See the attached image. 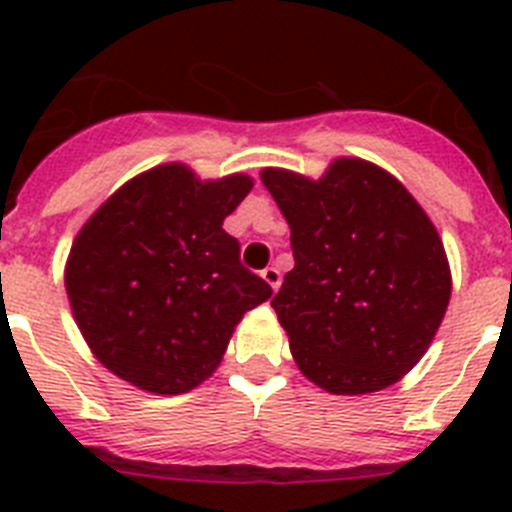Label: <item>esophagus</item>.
Here are the masks:
<instances>
[{
    "mask_svg": "<svg viewBox=\"0 0 512 512\" xmlns=\"http://www.w3.org/2000/svg\"><path fill=\"white\" fill-rule=\"evenodd\" d=\"M261 277H264V282L269 284V287L274 289V292H277L279 284H282V274H279L277 266H266V269L261 271Z\"/></svg>",
    "mask_w": 512,
    "mask_h": 512,
    "instance_id": "34e87169",
    "label": "esophagus"
}]
</instances>
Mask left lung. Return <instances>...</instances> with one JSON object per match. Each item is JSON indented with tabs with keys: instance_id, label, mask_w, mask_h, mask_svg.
Wrapping results in <instances>:
<instances>
[{
	"instance_id": "1",
	"label": "left lung",
	"mask_w": 512,
	"mask_h": 512,
	"mask_svg": "<svg viewBox=\"0 0 512 512\" xmlns=\"http://www.w3.org/2000/svg\"><path fill=\"white\" fill-rule=\"evenodd\" d=\"M295 269L271 300L300 372L333 395L395 384L423 359L451 297L436 228L379 166L336 158L315 179L264 169Z\"/></svg>"
}]
</instances>
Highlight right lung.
Listing matches in <instances>:
<instances>
[{
    "instance_id": "right-lung-1",
    "label": "right lung",
    "mask_w": 512,
    "mask_h": 512,
    "mask_svg": "<svg viewBox=\"0 0 512 512\" xmlns=\"http://www.w3.org/2000/svg\"><path fill=\"white\" fill-rule=\"evenodd\" d=\"M253 182H200L164 164L122 184L79 230L66 292L81 336L112 374L182 395L217 369L235 325L271 297L223 220Z\"/></svg>"
}]
</instances>
